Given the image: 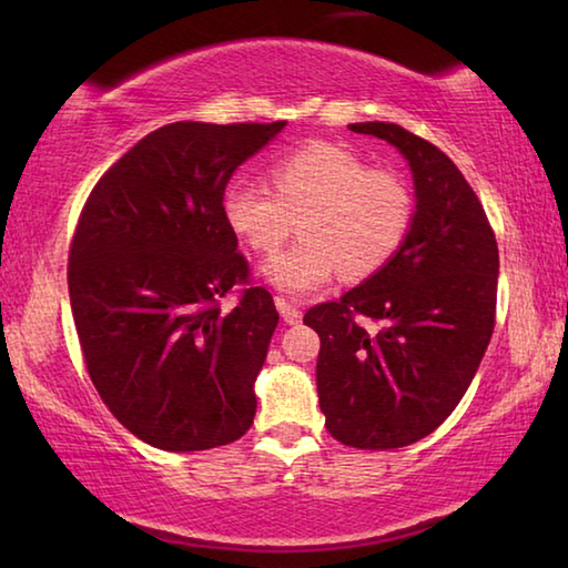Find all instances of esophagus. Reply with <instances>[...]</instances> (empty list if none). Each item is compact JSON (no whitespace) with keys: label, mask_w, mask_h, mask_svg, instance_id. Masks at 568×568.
<instances>
[{"label":"esophagus","mask_w":568,"mask_h":568,"mask_svg":"<svg viewBox=\"0 0 568 568\" xmlns=\"http://www.w3.org/2000/svg\"><path fill=\"white\" fill-rule=\"evenodd\" d=\"M275 305H277V311H281L285 323H297V321H301V307H297L295 303L285 301V297L277 295V297H275Z\"/></svg>","instance_id":"34e87169"}]
</instances>
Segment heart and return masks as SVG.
<instances>
[{"label":"heart","instance_id":"obj_1","mask_svg":"<svg viewBox=\"0 0 568 568\" xmlns=\"http://www.w3.org/2000/svg\"><path fill=\"white\" fill-rule=\"evenodd\" d=\"M273 190L235 182L225 192V217L255 253L271 255L301 223V240L265 265L285 293H311L341 273L365 281L383 271L413 225V190L400 172L371 168L358 152L311 142L277 160Z\"/></svg>","mask_w":568,"mask_h":568}]
</instances>
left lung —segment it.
Listing matches in <instances>:
<instances>
[{"mask_svg":"<svg viewBox=\"0 0 568 568\" xmlns=\"http://www.w3.org/2000/svg\"><path fill=\"white\" fill-rule=\"evenodd\" d=\"M353 132L390 142L416 182L398 255L341 301L313 305L318 398L343 446H410L444 423L474 381L496 323L498 245L486 210L434 142L393 122Z\"/></svg>","mask_w":568,"mask_h":568,"instance_id":"8db88e82","label":"left lung"}]
</instances>
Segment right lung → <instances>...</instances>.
Wrapping results in <instances>:
<instances>
[{"label":"right lung","instance_id":"right-lung-1","mask_svg":"<svg viewBox=\"0 0 568 568\" xmlns=\"http://www.w3.org/2000/svg\"><path fill=\"white\" fill-rule=\"evenodd\" d=\"M283 128L165 124L104 172L77 220L67 285L84 365L112 416L150 446L207 450L253 426V383L281 315L250 277L223 200L235 168Z\"/></svg>","mask_w":568,"mask_h":568}]
</instances>
